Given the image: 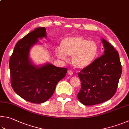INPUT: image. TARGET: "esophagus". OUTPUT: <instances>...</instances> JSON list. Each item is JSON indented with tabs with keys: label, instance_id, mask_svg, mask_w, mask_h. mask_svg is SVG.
I'll return each mask as SVG.
<instances>
[{
	"label": "esophagus",
	"instance_id": "obj_1",
	"mask_svg": "<svg viewBox=\"0 0 129 129\" xmlns=\"http://www.w3.org/2000/svg\"><path fill=\"white\" fill-rule=\"evenodd\" d=\"M68 73L69 75H73V72L72 71H71V70H69L68 71Z\"/></svg>",
	"mask_w": 129,
	"mask_h": 129
}]
</instances>
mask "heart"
<instances>
[{
	"mask_svg": "<svg viewBox=\"0 0 129 129\" xmlns=\"http://www.w3.org/2000/svg\"><path fill=\"white\" fill-rule=\"evenodd\" d=\"M98 53L96 42L79 36L65 37L61 42V48L56 50L57 56L67 59V55L72 56V62L76 68L83 69L92 63Z\"/></svg>",
	"mask_w": 129,
	"mask_h": 129,
	"instance_id": "1",
	"label": "heart"
}]
</instances>
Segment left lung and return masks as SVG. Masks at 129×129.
Wrapping results in <instances>:
<instances>
[{"instance_id": "1", "label": "left lung", "mask_w": 129, "mask_h": 129, "mask_svg": "<svg viewBox=\"0 0 129 129\" xmlns=\"http://www.w3.org/2000/svg\"><path fill=\"white\" fill-rule=\"evenodd\" d=\"M104 55L78 73L81 88L77 98L85 105L98 104L113 96L122 73L118 52L102 39Z\"/></svg>"}]
</instances>
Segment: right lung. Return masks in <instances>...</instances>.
<instances>
[{"label": "right lung", "instance_id": "add662e5", "mask_svg": "<svg viewBox=\"0 0 129 129\" xmlns=\"http://www.w3.org/2000/svg\"><path fill=\"white\" fill-rule=\"evenodd\" d=\"M46 38L45 27H38L18 41L9 59L11 83L13 90L22 99L40 104L52 96L57 83L66 75L68 69L47 63L38 67L29 58L30 48Z\"/></svg>", "mask_w": 129, "mask_h": 129}]
</instances>
